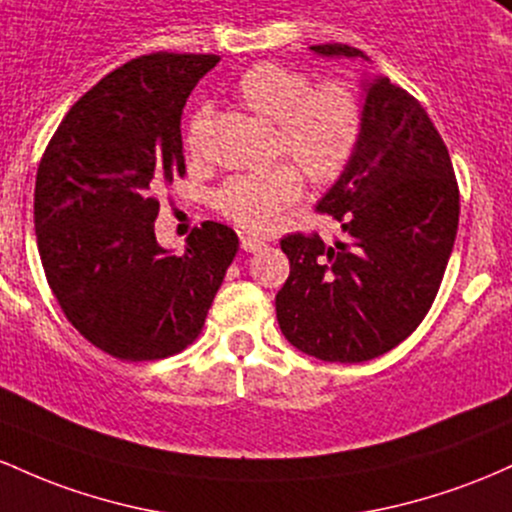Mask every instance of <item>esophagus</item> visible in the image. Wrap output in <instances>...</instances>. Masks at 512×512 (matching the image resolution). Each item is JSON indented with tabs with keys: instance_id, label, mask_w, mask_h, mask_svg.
<instances>
[{
	"instance_id": "1",
	"label": "esophagus",
	"mask_w": 512,
	"mask_h": 512,
	"mask_svg": "<svg viewBox=\"0 0 512 512\" xmlns=\"http://www.w3.org/2000/svg\"><path fill=\"white\" fill-rule=\"evenodd\" d=\"M241 249L249 251V254H256V251L266 249V241L256 237H241Z\"/></svg>"
}]
</instances>
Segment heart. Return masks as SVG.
Listing matches in <instances>:
<instances>
[{
    "mask_svg": "<svg viewBox=\"0 0 512 512\" xmlns=\"http://www.w3.org/2000/svg\"><path fill=\"white\" fill-rule=\"evenodd\" d=\"M234 94L241 106L275 125V154L290 157L309 181L331 183L343 174L360 135V101L348 84L312 86L300 70L280 62H258L241 74ZM208 118V108H198L191 116V147L200 145ZM300 195V171L280 164L261 174L229 179L217 191L215 205L234 225L266 232Z\"/></svg>",
    "mask_w": 512,
    "mask_h": 512,
    "instance_id": "1",
    "label": "heart"
}]
</instances>
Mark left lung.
Listing matches in <instances>:
<instances>
[{
	"label": "left lung",
	"mask_w": 512,
	"mask_h": 512,
	"mask_svg": "<svg viewBox=\"0 0 512 512\" xmlns=\"http://www.w3.org/2000/svg\"><path fill=\"white\" fill-rule=\"evenodd\" d=\"M324 57H363L341 43L312 45ZM353 157L317 203L341 225L287 234L290 275L275 295L280 331L324 363H365L399 346L433 304L459 225L450 154L426 108L387 77L365 79Z\"/></svg>",
	"instance_id": "8db88e82"
}]
</instances>
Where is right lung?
Instances as JSON below:
<instances>
[{"label": "right lung", "mask_w": 512, "mask_h": 512, "mask_svg": "<svg viewBox=\"0 0 512 512\" xmlns=\"http://www.w3.org/2000/svg\"><path fill=\"white\" fill-rule=\"evenodd\" d=\"M217 55L152 53L101 79L70 108L40 159L33 195L38 254L62 312L118 360L181 353L239 249L203 222L181 256L157 244V195L186 174L181 113Z\"/></svg>", "instance_id": "add662e5"}]
</instances>
